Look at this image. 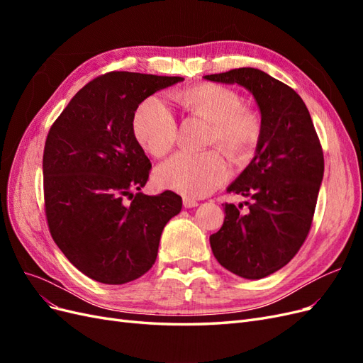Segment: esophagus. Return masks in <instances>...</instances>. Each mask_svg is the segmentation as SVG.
<instances>
[{
	"label": "esophagus",
	"mask_w": 363,
	"mask_h": 363,
	"mask_svg": "<svg viewBox=\"0 0 363 363\" xmlns=\"http://www.w3.org/2000/svg\"><path fill=\"white\" fill-rule=\"evenodd\" d=\"M183 206H184V207H188V208H191V207L199 206V201L194 200V199H189V196H184V199H183Z\"/></svg>",
	"instance_id": "34e87169"
}]
</instances>
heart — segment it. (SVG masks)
I'll return each mask as SVG.
<instances>
[{
    "label": "heart",
    "instance_id": "heart-1",
    "mask_svg": "<svg viewBox=\"0 0 363 363\" xmlns=\"http://www.w3.org/2000/svg\"><path fill=\"white\" fill-rule=\"evenodd\" d=\"M186 112L212 123L208 145L221 147L235 160L248 159L262 138V118L247 107L244 98L232 87L201 83L175 95ZM177 119L160 98L142 101L131 119V130L139 145L150 155L162 157L177 140ZM230 175V164L219 150L200 155L177 152L156 169L155 180L163 189L186 196H204L221 186Z\"/></svg>",
    "mask_w": 363,
    "mask_h": 363
}]
</instances>
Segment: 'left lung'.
<instances>
[{"instance_id":"left-lung-1","label":"left lung","mask_w":363,"mask_h":363,"mask_svg":"<svg viewBox=\"0 0 363 363\" xmlns=\"http://www.w3.org/2000/svg\"><path fill=\"white\" fill-rule=\"evenodd\" d=\"M204 79L247 87L260 108L256 156L227 189L250 199L248 208L224 206L211 247L230 272L263 279L289 263L311 232L324 175L321 142L301 96L267 72L239 68Z\"/></svg>"}]
</instances>
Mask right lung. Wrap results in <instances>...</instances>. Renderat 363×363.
Wrapping results in <instances>:
<instances>
[{"instance_id": "1", "label": "right lung", "mask_w": 363, "mask_h": 363, "mask_svg": "<svg viewBox=\"0 0 363 363\" xmlns=\"http://www.w3.org/2000/svg\"><path fill=\"white\" fill-rule=\"evenodd\" d=\"M182 80L103 74L74 95L48 131L42 168L50 233L92 280L124 284L144 276L156 262L163 227L182 211L175 192H140L151 163L131 130L147 96Z\"/></svg>"}]
</instances>
